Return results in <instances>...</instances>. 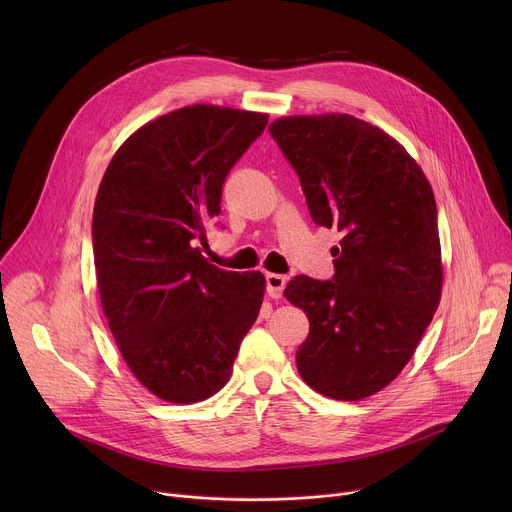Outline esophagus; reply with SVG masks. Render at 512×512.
<instances>
[{
    "mask_svg": "<svg viewBox=\"0 0 512 512\" xmlns=\"http://www.w3.org/2000/svg\"><path fill=\"white\" fill-rule=\"evenodd\" d=\"M265 289L269 298H281L285 289V277L279 273H265Z\"/></svg>",
    "mask_w": 512,
    "mask_h": 512,
    "instance_id": "esophagus-1",
    "label": "esophagus"
}]
</instances>
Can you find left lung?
<instances>
[{
    "label": "left lung",
    "instance_id": "1",
    "mask_svg": "<svg viewBox=\"0 0 512 512\" xmlns=\"http://www.w3.org/2000/svg\"><path fill=\"white\" fill-rule=\"evenodd\" d=\"M269 133L312 221L342 235L332 279L296 275L285 287L310 320L298 371L336 401L375 395L403 371L440 304L431 186L403 145L352 115L283 117Z\"/></svg>",
    "mask_w": 512,
    "mask_h": 512
}]
</instances>
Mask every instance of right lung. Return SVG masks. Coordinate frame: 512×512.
<instances>
[{
    "label": "right lung",
    "mask_w": 512,
    "mask_h": 512,
    "mask_svg": "<svg viewBox=\"0 0 512 512\" xmlns=\"http://www.w3.org/2000/svg\"><path fill=\"white\" fill-rule=\"evenodd\" d=\"M267 115L192 105L137 129L113 156L93 210V255L111 334L137 381L170 403L221 391L257 320L265 279L198 247L223 184Z\"/></svg>",
    "instance_id": "right-lung-1"
}]
</instances>
